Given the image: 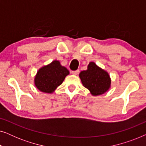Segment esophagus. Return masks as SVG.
Listing matches in <instances>:
<instances>
[{"instance_id": "esophagus-1", "label": "esophagus", "mask_w": 146, "mask_h": 146, "mask_svg": "<svg viewBox=\"0 0 146 146\" xmlns=\"http://www.w3.org/2000/svg\"><path fill=\"white\" fill-rule=\"evenodd\" d=\"M72 74H74V75H78V73H79V70L72 71Z\"/></svg>"}]
</instances>
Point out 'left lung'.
<instances>
[{"instance_id":"8db88e82","label":"left lung","mask_w":146,"mask_h":146,"mask_svg":"<svg viewBox=\"0 0 146 146\" xmlns=\"http://www.w3.org/2000/svg\"><path fill=\"white\" fill-rule=\"evenodd\" d=\"M82 83L88 89L93 96L102 94L110 87V78L107 72L92 62L88 66L86 70L80 73Z\"/></svg>"}]
</instances>
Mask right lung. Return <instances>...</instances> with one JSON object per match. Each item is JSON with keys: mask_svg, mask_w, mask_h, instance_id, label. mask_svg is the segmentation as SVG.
I'll return each mask as SVG.
<instances>
[{"mask_svg": "<svg viewBox=\"0 0 146 146\" xmlns=\"http://www.w3.org/2000/svg\"><path fill=\"white\" fill-rule=\"evenodd\" d=\"M68 74L66 68L61 66L59 61L54 60L38 71L35 78V86L40 91L52 93Z\"/></svg>", "mask_w": 146, "mask_h": 146, "instance_id": "add662e5", "label": "right lung"}]
</instances>
